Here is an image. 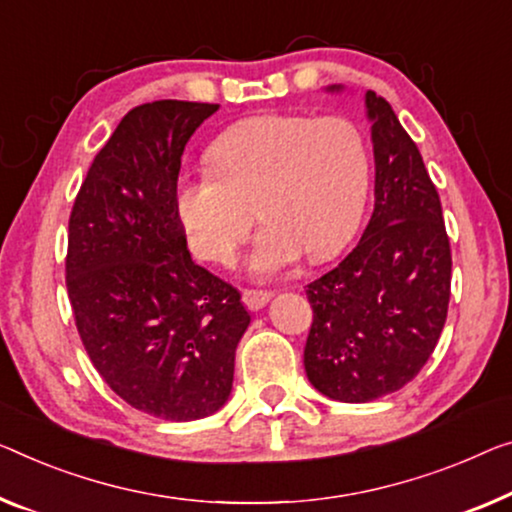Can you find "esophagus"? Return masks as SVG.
<instances>
[{
	"label": "esophagus",
	"mask_w": 512,
	"mask_h": 512,
	"mask_svg": "<svg viewBox=\"0 0 512 512\" xmlns=\"http://www.w3.org/2000/svg\"><path fill=\"white\" fill-rule=\"evenodd\" d=\"M271 296H273L271 292H257V289H246V292H243V303L248 305V310L257 312L271 301Z\"/></svg>",
	"instance_id": "obj_1"
}]
</instances>
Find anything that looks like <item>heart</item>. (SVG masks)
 <instances>
[{"mask_svg": "<svg viewBox=\"0 0 512 512\" xmlns=\"http://www.w3.org/2000/svg\"><path fill=\"white\" fill-rule=\"evenodd\" d=\"M211 170L177 181L174 207L193 253L230 264L264 220L248 271L285 273L303 250L322 262L352 239L370 188L368 142L347 117L264 114L227 128L209 147Z\"/></svg>", "mask_w": 512, "mask_h": 512, "instance_id": "1", "label": "heart"}]
</instances>
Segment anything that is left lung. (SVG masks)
Returning <instances> with one entry per match:
<instances>
[{
  "label": "left lung",
  "instance_id": "obj_1",
  "mask_svg": "<svg viewBox=\"0 0 512 512\" xmlns=\"http://www.w3.org/2000/svg\"><path fill=\"white\" fill-rule=\"evenodd\" d=\"M365 117L375 209L352 253L305 289L315 315L305 375L340 402H372L409 384L437 347L451 299V243L421 151L375 91H365Z\"/></svg>",
  "mask_w": 512,
  "mask_h": 512
}]
</instances>
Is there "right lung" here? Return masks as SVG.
<instances>
[{
    "mask_svg": "<svg viewBox=\"0 0 512 512\" xmlns=\"http://www.w3.org/2000/svg\"><path fill=\"white\" fill-rule=\"evenodd\" d=\"M220 105L154 101L119 121L68 220L66 287L87 354L121 400L165 421L230 400L250 324L241 294L188 253L174 193L183 149Z\"/></svg>",
    "mask_w": 512,
    "mask_h": 512,
    "instance_id": "1",
    "label": "right lung"
}]
</instances>
